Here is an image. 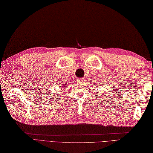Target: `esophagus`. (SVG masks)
<instances>
[{"label":"esophagus","instance_id":"1","mask_svg":"<svg viewBox=\"0 0 153 153\" xmlns=\"http://www.w3.org/2000/svg\"><path fill=\"white\" fill-rule=\"evenodd\" d=\"M77 81L78 82H82L84 81V79H83L82 78H79V79H78Z\"/></svg>","mask_w":153,"mask_h":153}]
</instances>
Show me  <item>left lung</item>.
Listing matches in <instances>:
<instances>
[{"mask_svg":"<svg viewBox=\"0 0 153 153\" xmlns=\"http://www.w3.org/2000/svg\"><path fill=\"white\" fill-rule=\"evenodd\" d=\"M99 83H100V82H99Z\"/></svg>","mask_w":153,"mask_h":153,"instance_id":"obj_1","label":"left lung"}]
</instances>
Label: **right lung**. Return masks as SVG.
<instances>
[{
  "label": "right lung",
  "instance_id": "1",
  "mask_svg": "<svg viewBox=\"0 0 153 153\" xmlns=\"http://www.w3.org/2000/svg\"><path fill=\"white\" fill-rule=\"evenodd\" d=\"M60 85H61L60 82ZM66 85H67V83H65V84H62V86H65L66 87ZM63 86H62V87H63Z\"/></svg>",
  "mask_w": 153,
  "mask_h": 153
}]
</instances>
